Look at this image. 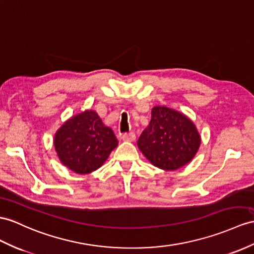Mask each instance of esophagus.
<instances>
[{"label": "esophagus", "instance_id": "1", "mask_svg": "<svg viewBox=\"0 0 254 254\" xmlns=\"http://www.w3.org/2000/svg\"><path fill=\"white\" fill-rule=\"evenodd\" d=\"M122 139L124 141H128V142H132L135 140V134L134 132H128V133H124L122 135Z\"/></svg>", "mask_w": 254, "mask_h": 254}]
</instances>
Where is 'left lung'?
Returning a JSON list of instances; mask_svg holds the SVG:
<instances>
[{"mask_svg": "<svg viewBox=\"0 0 254 254\" xmlns=\"http://www.w3.org/2000/svg\"><path fill=\"white\" fill-rule=\"evenodd\" d=\"M200 134L187 115L167 107H154L138 147L151 164L163 170H177L189 164L200 145Z\"/></svg>", "mask_w": 254, "mask_h": 254, "instance_id": "8db88e82", "label": "left lung"}]
</instances>
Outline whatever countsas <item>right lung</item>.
<instances>
[{
    "label": "right lung",
    "instance_id": "1",
    "mask_svg": "<svg viewBox=\"0 0 254 254\" xmlns=\"http://www.w3.org/2000/svg\"><path fill=\"white\" fill-rule=\"evenodd\" d=\"M60 162L78 175H87L104 164L119 145L112 129L92 110L72 116L54 138Z\"/></svg>",
    "mask_w": 254,
    "mask_h": 254
}]
</instances>
